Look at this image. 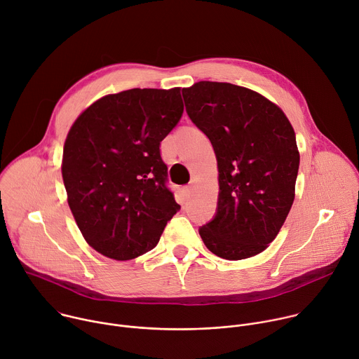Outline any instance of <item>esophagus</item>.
Returning <instances> with one entry per match:
<instances>
[{"instance_id": "34e87169", "label": "esophagus", "mask_w": 359, "mask_h": 359, "mask_svg": "<svg viewBox=\"0 0 359 359\" xmlns=\"http://www.w3.org/2000/svg\"><path fill=\"white\" fill-rule=\"evenodd\" d=\"M183 191H184V196L189 198V197H191V193H193V186L191 184H189V186H186L184 189H183Z\"/></svg>"}]
</instances>
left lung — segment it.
<instances>
[{
  "mask_svg": "<svg viewBox=\"0 0 359 359\" xmlns=\"http://www.w3.org/2000/svg\"><path fill=\"white\" fill-rule=\"evenodd\" d=\"M182 93L219 169L216 215L200 237L222 259L252 257L277 237L292 206L299 166L294 129L277 105L243 86L201 81Z\"/></svg>",
  "mask_w": 359,
  "mask_h": 359,
  "instance_id": "obj_1",
  "label": "left lung"
}]
</instances>
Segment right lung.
I'll return each instance as SVG.
<instances>
[{"mask_svg": "<svg viewBox=\"0 0 359 359\" xmlns=\"http://www.w3.org/2000/svg\"><path fill=\"white\" fill-rule=\"evenodd\" d=\"M183 115L180 88L129 89L96 100L72 125L62 177L86 243L125 262L155 248L180 210L161 142Z\"/></svg>", "mask_w": 359, "mask_h": 359, "instance_id": "add662e5", "label": "right lung"}]
</instances>
